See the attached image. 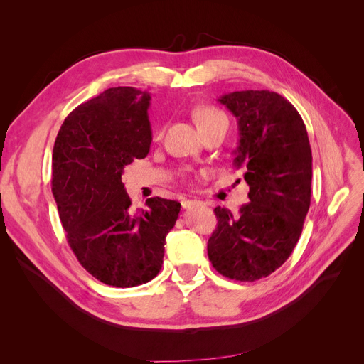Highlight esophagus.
<instances>
[{"instance_id": "obj_1", "label": "esophagus", "mask_w": 364, "mask_h": 364, "mask_svg": "<svg viewBox=\"0 0 364 364\" xmlns=\"http://www.w3.org/2000/svg\"><path fill=\"white\" fill-rule=\"evenodd\" d=\"M200 203H202V202H200V200H196V199H184V200L181 202V205H183L184 209H190V208H193V206L200 205Z\"/></svg>"}]
</instances>
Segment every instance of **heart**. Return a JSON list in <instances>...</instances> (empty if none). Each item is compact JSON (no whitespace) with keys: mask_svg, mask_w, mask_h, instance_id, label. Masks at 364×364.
<instances>
[{"mask_svg":"<svg viewBox=\"0 0 364 364\" xmlns=\"http://www.w3.org/2000/svg\"><path fill=\"white\" fill-rule=\"evenodd\" d=\"M192 117L202 132L217 125H223V124L228 125V119L224 114V112H221L214 106H199L193 109ZM162 134H164V128H158L155 132V140H161Z\"/></svg>","mask_w":364,"mask_h":364,"instance_id":"heart-1","label":"heart"}]
</instances>
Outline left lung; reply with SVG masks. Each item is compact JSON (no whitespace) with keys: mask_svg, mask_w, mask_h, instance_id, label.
<instances>
[{"mask_svg":"<svg viewBox=\"0 0 364 364\" xmlns=\"http://www.w3.org/2000/svg\"><path fill=\"white\" fill-rule=\"evenodd\" d=\"M218 100L239 122L233 162L245 168L251 202L237 215L214 209L208 257L220 274L254 282L277 270L298 243L311 200V147L301 114L280 94L246 90Z\"/></svg>","mask_w":364,"mask_h":364,"instance_id":"left-lung-1","label":"left lung"}]
</instances>
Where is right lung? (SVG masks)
I'll use <instances>...</instances> for the list:
<instances>
[{"label": "right lung", "instance_id": "obj_1", "mask_svg": "<svg viewBox=\"0 0 364 364\" xmlns=\"http://www.w3.org/2000/svg\"><path fill=\"white\" fill-rule=\"evenodd\" d=\"M149 105L146 91L107 88L68 114L53 149L51 190L70 250L92 277L117 288L158 276L181 208L150 198L136 213L124 188V168L150 150Z\"/></svg>", "mask_w": 364, "mask_h": 364}]
</instances>
